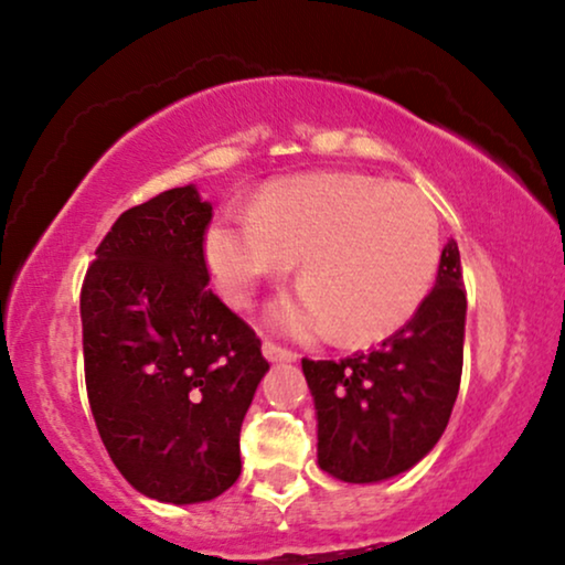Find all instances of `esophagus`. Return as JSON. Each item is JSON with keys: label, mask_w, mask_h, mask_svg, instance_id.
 I'll return each instance as SVG.
<instances>
[{"label": "esophagus", "mask_w": 565, "mask_h": 565, "mask_svg": "<svg viewBox=\"0 0 565 565\" xmlns=\"http://www.w3.org/2000/svg\"><path fill=\"white\" fill-rule=\"evenodd\" d=\"M262 354H265L269 362H296L298 360V352H292V350H288V347L273 342V339H265V342H262Z\"/></svg>", "instance_id": "1"}]
</instances>
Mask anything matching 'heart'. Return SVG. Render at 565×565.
Segmentation results:
<instances>
[{
  "mask_svg": "<svg viewBox=\"0 0 565 565\" xmlns=\"http://www.w3.org/2000/svg\"><path fill=\"white\" fill-rule=\"evenodd\" d=\"M205 259L236 308L300 259L306 285L269 308V323L292 337L334 329L342 344H373L427 303L443 228L435 205L406 184L360 172L300 174L265 184L252 215L215 218Z\"/></svg>",
  "mask_w": 565,
  "mask_h": 565,
  "instance_id": "obj_1",
  "label": "heart"
}]
</instances>
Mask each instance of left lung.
<instances>
[{"mask_svg": "<svg viewBox=\"0 0 565 565\" xmlns=\"http://www.w3.org/2000/svg\"><path fill=\"white\" fill-rule=\"evenodd\" d=\"M466 290L458 244L447 242L427 303L377 350L308 360L319 416V466L373 483L416 466L450 422L462 375Z\"/></svg>", "mask_w": 565, "mask_h": 565, "instance_id": "8db88e82", "label": "left lung"}]
</instances>
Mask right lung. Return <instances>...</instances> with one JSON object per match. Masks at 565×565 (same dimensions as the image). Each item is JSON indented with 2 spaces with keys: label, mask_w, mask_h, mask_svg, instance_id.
<instances>
[{
  "label": "right lung",
  "mask_w": 565,
  "mask_h": 565,
  "mask_svg": "<svg viewBox=\"0 0 565 565\" xmlns=\"http://www.w3.org/2000/svg\"><path fill=\"white\" fill-rule=\"evenodd\" d=\"M211 203L174 188L130 207L82 282L84 381L115 468L146 497L211 501L242 473L238 435L269 362L207 288Z\"/></svg>",
  "instance_id": "right-lung-1"
}]
</instances>
